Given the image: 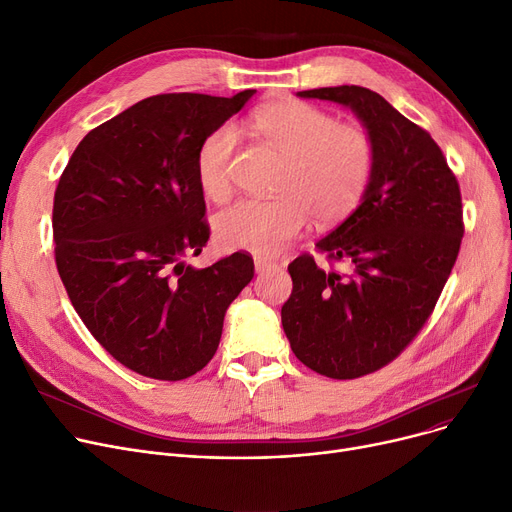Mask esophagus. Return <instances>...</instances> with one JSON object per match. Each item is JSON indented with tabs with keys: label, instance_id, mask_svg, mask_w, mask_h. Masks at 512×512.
I'll list each match as a JSON object with an SVG mask.
<instances>
[{
	"label": "esophagus",
	"instance_id": "1",
	"mask_svg": "<svg viewBox=\"0 0 512 512\" xmlns=\"http://www.w3.org/2000/svg\"><path fill=\"white\" fill-rule=\"evenodd\" d=\"M274 267H278L272 259H263V257H255V272L257 274H263V272H270L274 270Z\"/></svg>",
	"mask_w": 512,
	"mask_h": 512
}]
</instances>
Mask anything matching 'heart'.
<instances>
[{
  "mask_svg": "<svg viewBox=\"0 0 512 512\" xmlns=\"http://www.w3.org/2000/svg\"><path fill=\"white\" fill-rule=\"evenodd\" d=\"M255 130L282 159L276 199H242L213 218V234L224 249L259 255L278 253L297 236L309 215L332 226L351 215L369 186L375 143L357 124H338L326 110L305 101L265 105L255 114ZM236 130H213L197 153V180L211 201L232 191L230 161Z\"/></svg>",
  "mask_w": 512,
  "mask_h": 512,
  "instance_id": "b5f03b06",
  "label": "heart"
}]
</instances>
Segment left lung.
<instances>
[{"mask_svg":"<svg viewBox=\"0 0 512 512\" xmlns=\"http://www.w3.org/2000/svg\"><path fill=\"white\" fill-rule=\"evenodd\" d=\"M297 95L351 107L375 143L361 205L315 245L346 272L297 257L282 307L297 359L326 378L355 380L394 361L432 315L465 232L461 188L429 132L375 91L342 85Z\"/></svg>","mask_w":512,"mask_h":512,"instance_id":"left-lung-1","label":"left lung"}]
</instances>
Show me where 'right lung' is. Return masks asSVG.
Here are the masks:
<instances>
[{"instance_id":"add662e5","label":"right lung","mask_w":512,"mask_h":512,"mask_svg":"<svg viewBox=\"0 0 512 512\" xmlns=\"http://www.w3.org/2000/svg\"><path fill=\"white\" fill-rule=\"evenodd\" d=\"M253 95L147 97L93 128L60 176L53 240L64 288L95 340L145 378L201 371L253 280L247 253L203 270L184 263L209 240L199 147Z\"/></svg>"}]
</instances>
